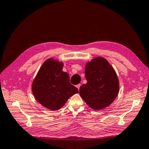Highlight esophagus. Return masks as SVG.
<instances>
[{"label": "esophagus", "instance_id": "1", "mask_svg": "<svg viewBox=\"0 0 149 149\" xmlns=\"http://www.w3.org/2000/svg\"><path fill=\"white\" fill-rule=\"evenodd\" d=\"M80 86H81V84H79L77 85H76V87L78 88V90H79V88H80Z\"/></svg>", "mask_w": 149, "mask_h": 149}]
</instances>
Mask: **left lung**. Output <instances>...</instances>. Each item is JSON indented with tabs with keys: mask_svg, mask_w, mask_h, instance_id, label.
Masks as SVG:
<instances>
[{
	"mask_svg": "<svg viewBox=\"0 0 149 149\" xmlns=\"http://www.w3.org/2000/svg\"><path fill=\"white\" fill-rule=\"evenodd\" d=\"M84 74L87 83L80 87L82 99L95 110L109 106L119 91L118 79L112 66L106 59L98 57L86 63Z\"/></svg>",
	"mask_w": 149,
	"mask_h": 149,
	"instance_id": "8db88e82",
	"label": "left lung"
}]
</instances>
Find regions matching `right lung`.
I'll return each instance as SVG.
<instances>
[{"label": "right lung", "mask_w": 149, "mask_h": 149, "mask_svg": "<svg viewBox=\"0 0 149 149\" xmlns=\"http://www.w3.org/2000/svg\"><path fill=\"white\" fill-rule=\"evenodd\" d=\"M63 63L50 58L43 63L32 84V91L36 100L52 111L65 105L78 89L70 83L68 73L63 72Z\"/></svg>", "instance_id": "add662e5"}]
</instances>
